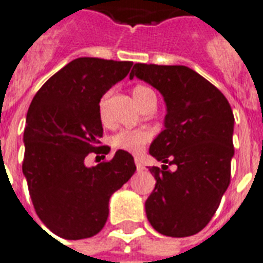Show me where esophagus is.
Listing matches in <instances>:
<instances>
[{
    "mask_svg": "<svg viewBox=\"0 0 263 263\" xmlns=\"http://www.w3.org/2000/svg\"><path fill=\"white\" fill-rule=\"evenodd\" d=\"M135 165H136V168H138V171H142V170H145V167H143V164L140 163L139 158H135Z\"/></svg>",
    "mask_w": 263,
    "mask_h": 263,
    "instance_id": "esophagus-1",
    "label": "esophagus"
}]
</instances>
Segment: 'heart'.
I'll return each instance as SVG.
<instances>
[{
    "instance_id": "b5f03b06",
    "label": "heart",
    "mask_w": 263,
    "mask_h": 263,
    "mask_svg": "<svg viewBox=\"0 0 263 263\" xmlns=\"http://www.w3.org/2000/svg\"><path fill=\"white\" fill-rule=\"evenodd\" d=\"M107 96H109V92H106L99 100V111L102 116H103V111H105V103ZM132 96H134L136 105L139 106L140 109L149 100L156 99V93H154L153 89L146 87V85H136V87H134ZM149 131H145V129H123V131H118L117 134H114L111 136L110 143H111V146L116 150H124V152H128V153H139L149 143Z\"/></svg>"
}]
</instances>
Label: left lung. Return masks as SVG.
Returning <instances> with one entry per match:
<instances>
[{"mask_svg":"<svg viewBox=\"0 0 263 263\" xmlns=\"http://www.w3.org/2000/svg\"><path fill=\"white\" fill-rule=\"evenodd\" d=\"M134 77L158 89L167 105L165 129L149 150L164 164L149 168L156 186L145 203L147 219L164 236H193L208 225L230 183L232 107L215 85L186 66L135 63Z\"/></svg>","mask_w":263,"mask_h":263,"instance_id":"1","label":"left lung"}]
</instances>
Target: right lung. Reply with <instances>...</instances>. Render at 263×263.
<instances>
[{"mask_svg":"<svg viewBox=\"0 0 263 263\" xmlns=\"http://www.w3.org/2000/svg\"><path fill=\"white\" fill-rule=\"evenodd\" d=\"M132 62L78 58L38 89L27 111L23 174L40 219L56 236L88 238L103 229L110 196L136 167L128 152L85 167L89 153L105 154L99 100L127 77Z\"/></svg>","mask_w":263,"mask_h":263,"instance_id":"1","label":"right lung"}]
</instances>
